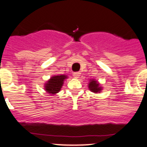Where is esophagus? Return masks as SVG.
<instances>
[{
  "mask_svg": "<svg viewBox=\"0 0 147 147\" xmlns=\"http://www.w3.org/2000/svg\"><path fill=\"white\" fill-rule=\"evenodd\" d=\"M80 72H74L73 73V76H74V78H79V77L80 76Z\"/></svg>",
  "mask_w": 147,
  "mask_h": 147,
  "instance_id": "1",
  "label": "esophagus"
}]
</instances>
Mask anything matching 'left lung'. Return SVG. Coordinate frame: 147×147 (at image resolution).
<instances>
[{
    "instance_id": "obj_1",
    "label": "left lung",
    "mask_w": 147,
    "mask_h": 147,
    "mask_svg": "<svg viewBox=\"0 0 147 147\" xmlns=\"http://www.w3.org/2000/svg\"><path fill=\"white\" fill-rule=\"evenodd\" d=\"M88 88L90 91H92L95 94L100 93V91L101 90V87L100 86L99 83L96 81L95 80H90V82L88 83Z\"/></svg>"
}]
</instances>
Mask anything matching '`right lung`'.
<instances>
[{
	"label": "right lung",
	"instance_id": "obj_1",
	"mask_svg": "<svg viewBox=\"0 0 147 147\" xmlns=\"http://www.w3.org/2000/svg\"><path fill=\"white\" fill-rule=\"evenodd\" d=\"M66 78H67V76L64 75L51 77L45 84L44 88L46 92L51 95L59 92Z\"/></svg>",
	"mask_w": 147,
	"mask_h": 147
}]
</instances>
